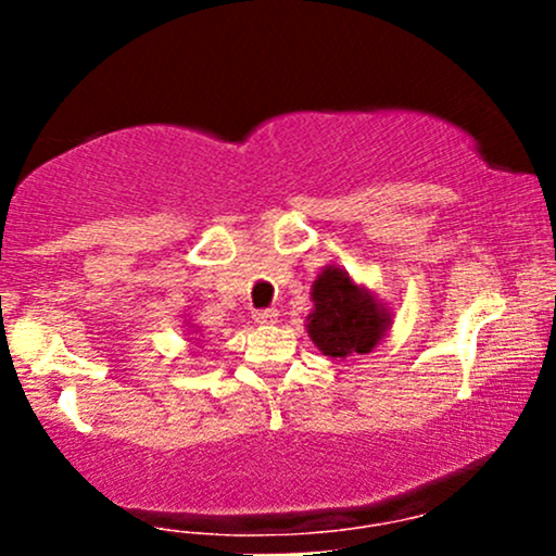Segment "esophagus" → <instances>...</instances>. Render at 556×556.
<instances>
[{
	"label": "esophagus",
	"mask_w": 556,
	"mask_h": 556,
	"mask_svg": "<svg viewBox=\"0 0 556 556\" xmlns=\"http://www.w3.org/2000/svg\"><path fill=\"white\" fill-rule=\"evenodd\" d=\"M277 311L274 308H266V311H256L253 318H256V324H277Z\"/></svg>",
	"instance_id": "1"
}]
</instances>
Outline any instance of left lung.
<instances>
[{"instance_id": "1", "label": "left lung", "mask_w": 556, "mask_h": 556, "mask_svg": "<svg viewBox=\"0 0 556 556\" xmlns=\"http://www.w3.org/2000/svg\"><path fill=\"white\" fill-rule=\"evenodd\" d=\"M311 342L329 358L368 355L392 329V311L340 266L327 264L311 285Z\"/></svg>"}]
</instances>
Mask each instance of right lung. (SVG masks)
Returning a JSON list of instances; mask_svg holds the SVG:
<instances>
[{"mask_svg": "<svg viewBox=\"0 0 556 556\" xmlns=\"http://www.w3.org/2000/svg\"><path fill=\"white\" fill-rule=\"evenodd\" d=\"M195 331H198V329H195Z\"/></svg>", "mask_w": 556, "mask_h": 556, "instance_id": "1", "label": "right lung"}]
</instances>
